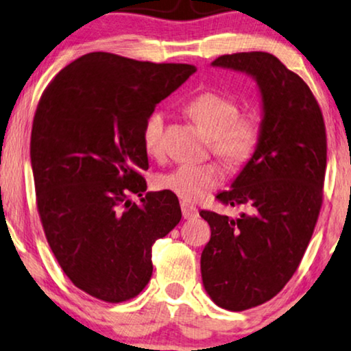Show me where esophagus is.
Instances as JSON below:
<instances>
[{"instance_id": "34e87169", "label": "esophagus", "mask_w": 351, "mask_h": 351, "mask_svg": "<svg viewBox=\"0 0 351 351\" xmlns=\"http://www.w3.org/2000/svg\"><path fill=\"white\" fill-rule=\"evenodd\" d=\"M180 208H182V215H184V219H193L198 215V209H196V206L186 203V201H182Z\"/></svg>"}]
</instances>
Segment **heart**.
I'll use <instances>...</instances> for the list:
<instances>
[{"mask_svg": "<svg viewBox=\"0 0 351 351\" xmlns=\"http://www.w3.org/2000/svg\"><path fill=\"white\" fill-rule=\"evenodd\" d=\"M186 112L195 123L209 134L210 147L228 165H243L254 155L261 141V123L256 114L238 113V105L227 95L206 90L186 104ZM165 113L155 110L142 126V142L148 155L161 153ZM223 171L217 162H184L160 176V186L185 201H198L223 182Z\"/></svg>", "mask_w": 351, "mask_h": 351, "instance_id": "obj_1", "label": "heart"}]
</instances>
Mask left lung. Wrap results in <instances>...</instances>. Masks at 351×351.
<instances>
[{"label":"left lung","mask_w":351,"mask_h":351,"mask_svg":"<svg viewBox=\"0 0 351 351\" xmlns=\"http://www.w3.org/2000/svg\"><path fill=\"white\" fill-rule=\"evenodd\" d=\"M213 66L251 76L262 100L256 152L217 195L249 213H199L210 227L201 254L204 289L215 305L243 311L275 297L304 257L323 203L326 128L308 86L275 56L238 52Z\"/></svg>","instance_id":"8db88e82"}]
</instances>
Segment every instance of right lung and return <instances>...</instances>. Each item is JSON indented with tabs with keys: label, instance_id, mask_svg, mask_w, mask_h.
<instances>
[{
	"label": "right lung",
	"instance_id": "1",
	"mask_svg": "<svg viewBox=\"0 0 351 351\" xmlns=\"http://www.w3.org/2000/svg\"><path fill=\"white\" fill-rule=\"evenodd\" d=\"M195 71L90 52L41 95L30 142L38 213L62 270L95 299L136 297L152 278L153 243L180 222L172 191L143 195L142 126Z\"/></svg>",
	"mask_w": 351,
	"mask_h": 351
}]
</instances>
